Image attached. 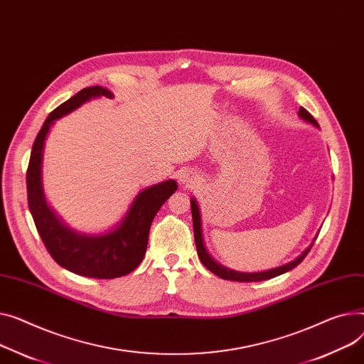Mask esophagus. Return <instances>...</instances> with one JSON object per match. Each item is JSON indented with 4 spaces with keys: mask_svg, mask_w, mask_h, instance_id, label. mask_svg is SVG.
I'll list each match as a JSON object with an SVG mask.
<instances>
[{
    "mask_svg": "<svg viewBox=\"0 0 364 364\" xmlns=\"http://www.w3.org/2000/svg\"><path fill=\"white\" fill-rule=\"evenodd\" d=\"M180 180H181V183L183 184H186V186H191V184H195V176H191V173H183L181 176H180Z\"/></svg>",
    "mask_w": 364,
    "mask_h": 364,
    "instance_id": "obj_1",
    "label": "esophagus"
}]
</instances>
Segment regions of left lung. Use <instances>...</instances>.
Here are the masks:
<instances>
[{
  "label": "left lung",
  "mask_w": 364,
  "mask_h": 364,
  "mask_svg": "<svg viewBox=\"0 0 364 364\" xmlns=\"http://www.w3.org/2000/svg\"><path fill=\"white\" fill-rule=\"evenodd\" d=\"M299 117L306 121V123H310L311 126L318 127L319 129V124L318 121L314 119L310 112H307L303 107H300L299 109ZM190 203H191V216H193V230H195V243H196V249H198V255H199V259L200 262L205 264V268H208L212 274L218 275L223 279H227V281H237V282H257V281H264V279H271V278H275L278 275H282L288 271L294 269L296 266L299 263L303 262V259L306 257V255L310 252L314 240L318 238V234L319 231L316 232V235H314L313 241L310 243V246H307L301 255H299L294 260L288 262L282 266H278V268H274V269H268V271H260V272H240V271H234V269H230L227 268V266H223L221 263H218L206 250V246H205V241H203V232H202V220H200V210H199V205L196 202L195 198L190 199Z\"/></svg>",
  "instance_id": "obj_1"
}]
</instances>
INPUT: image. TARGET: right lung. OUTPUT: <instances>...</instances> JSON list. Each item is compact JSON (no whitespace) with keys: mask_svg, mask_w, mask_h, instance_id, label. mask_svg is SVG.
<instances>
[{"mask_svg":"<svg viewBox=\"0 0 364 364\" xmlns=\"http://www.w3.org/2000/svg\"><path fill=\"white\" fill-rule=\"evenodd\" d=\"M101 96L112 100L114 93L102 86L85 87L48 115L33 143L26 184L29 210L53 259L73 274L112 279L130 274L141 263L146 253L154 218L178 186L174 180H165L140 190L124 216L112 228L100 234L76 231L61 220L46 202L43 191L45 141L57 119Z\"/></svg>","mask_w":364,"mask_h":364,"instance_id":"right-lung-1","label":"right lung"}]
</instances>
